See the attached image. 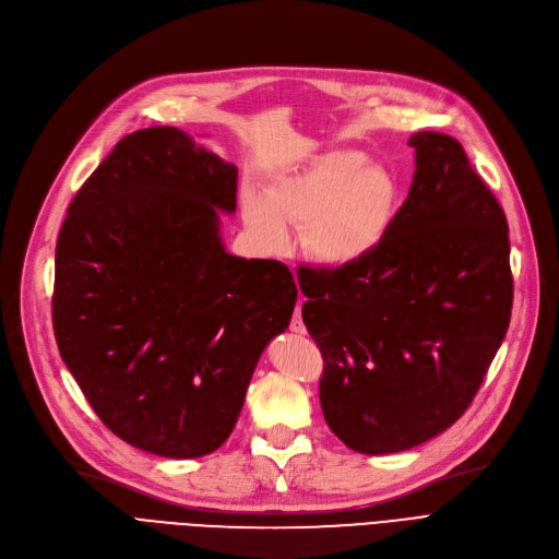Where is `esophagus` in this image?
Returning <instances> with one entry per match:
<instances>
[{"instance_id": "obj_1", "label": "esophagus", "mask_w": 559, "mask_h": 559, "mask_svg": "<svg viewBox=\"0 0 559 559\" xmlns=\"http://www.w3.org/2000/svg\"><path fill=\"white\" fill-rule=\"evenodd\" d=\"M301 304H304V299H299V304L295 308V317H292V321H289V331L297 333V335H306V324L301 319Z\"/></svg>"}]
</instances>
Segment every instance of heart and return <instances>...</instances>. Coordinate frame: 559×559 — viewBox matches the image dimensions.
<instances>
[{
  "mask_svg": "<svg viewBox=\"0 0 559 559\" xmlns=\"http://www.w3.org/2000/svg\"><path fill=\"white\" fill-rule=\"evenodd\" d=\"M394 183L390 174L369 165L358 152H329L304 169L283 176L270 197L242 194L249 233L267 251L285 249L287 224H304V251L324 264L342 267L367 255L392 219Z\"/></svg>",
  "mask_w": 559,
  "mask_h": 559,
  "instance_id": "b5f03b06",
  "label": "heart"
}]
</instances>
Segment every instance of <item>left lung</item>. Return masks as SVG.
Listing matches in <instances>:
<instances>
[{"instance_id":"8db88e82","label":"left lung","mask_w":559,"mask_h":559,"mask_svg":"<svg viewBox=\"0 0 559 559\" xmlns=\"http://www.w3.org/2000/svg\"><path fill=\"white\" fill-rule=\"evenodd\" d=\"M417 171L380 242L301 267L304 324L324 358L329 428L365 455L413 449L472 405L512 314L508 219L462 144L421 131Z\"/></svg>"}]
</instances>
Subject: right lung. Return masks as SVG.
<instances>
[{"instance_id": "obj_1", "label": "right lung", "mask_w": 559, "mask_h": 559, "mask_svg": "<svg viewBox=\"0 0 559 559\" xmlns=\"http://www.w3.org/2000/svg\"><path fill=\"white\" fill-rule=\"evenodd\" d=\"M235 192L238 167L174 127L142 129L87 176L58 233V350L104 426L146 453L219 449L295 310L283 262L226 253Z\"/></svg>"}]
</instances>
